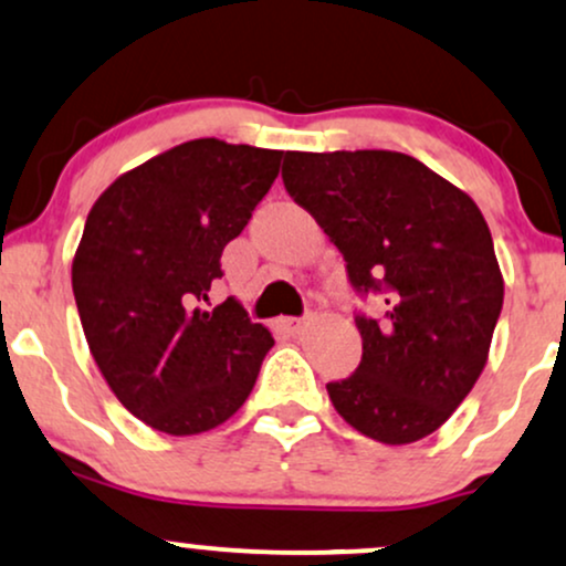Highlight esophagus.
<instances>
[{
    "instance_id": "34e87169",
    "label": "esophagus",
    "mask_w": 566,
    "mask_h": 566,
    "mask_svg": "<svg viewBox=\"0 0 566 566\" xmlns=\"http://www.w3.org/2000/svg\"><path fill=\"white\" fill-rule=\"evenodd\" d=\"M279 327L287 335H297L305 327V319H301V316H282V319H279Z\"/></svg>"
}]
</instances>
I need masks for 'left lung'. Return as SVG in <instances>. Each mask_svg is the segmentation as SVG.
<instances>
[{
	"instance_id": "left-lung-1",
	"label": "left lung",
	"mask_w": 566,
	"mask_h": 566,
	"mask_svg": "<svg viewBox=\"0 0 566 566\" xmlns=\"http://www.w3.org/2000/svg\"><path fill=\"white\" fill-rule=\"evenodd\" d=\"M284 188L322 226L350 287L361 361L327 382L343 420L382 444L433 433L471 394L503 308L492 233L469 193L399 151H287Z\"/></svg>"
}]
</instances>
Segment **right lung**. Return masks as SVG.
I'll list each match as a JSON object with an SVG mask.
<instances>
[{"label":"right lung","mask_w":566,"mask_h":566,"mask_svg":"<svg viewBox=\"0 0 566 566\" xmlns=\"http://www.w3.org/2000/svg\"><path fill=\"white\" fill-rule=\"evenodd\" d=\"M282 157L188 140L116 178L90 210L71 265L84 337L116 399L161 433L226 423L274 346L231 297L205 303Z\"/></svg>","instance_id":"add662e5"}]
</instances>
